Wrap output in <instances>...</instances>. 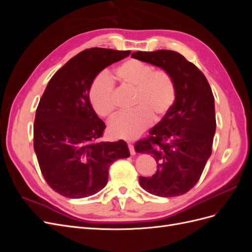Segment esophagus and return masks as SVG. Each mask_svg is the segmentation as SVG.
Instances as JSON below:
<instances>
[{"label":"esophagus","instance_id":"obj_1","mask_svg":"<svg viewBox=\"0 0 252 252\" xmlns=\"http://www.w3.org/2000/svg\"><path fill=\"white\" fill-rule=\"evenodd\" d=\"M128 149H129V152H130V155H131V156H134V155H135V151H134L133 145H131V144H128Z\"/></svg>","mask_w":252,"mask_h":252}]
</instances>
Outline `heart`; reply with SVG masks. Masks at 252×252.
Listing matches in <instances>:
<instances>
[{"label":"heart","instance_id":"obj_1","mask_svg":"<svg viewBox=\"0 0 252 252\" xmlns=\"http://www.w3.org/2000/svg\"><path fill=\"white\" fill-rule=\"evenodd\" d=\"M114 77L123 87L133 90L131 108L133 111L121 114L114 120L109 132L116 139L138 138L152 123L163 120L177 98V88L171 75L138 60H127L114 69ZM93 108L106 120L116 114L113 105V83L107 75L96 77L89 89Z\"/></svg>","mask_w":252,"mask_h":252}]
</instances>
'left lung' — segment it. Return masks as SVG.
I'll return each instance as SVG.
<instances>
[{
    "label": "left lung",
    "instance_id": "1",
    "mask_svg": "<svg viewBox=\"0 0 252 252\" xmlns=\"http://www.w3.org/2000/svg\"><path fill=\"white\" fill-rule=\"evenodd\" d=\"M131 57L161 67L177 88L170 111L134 145L138 154L150 155L158 164L152 177H140V185L158 196L182 195L200 180L212 152L217 122L210 85L199 68L177 51H136Z\"/></svg>",
    "mask_w": 252,
    "mask_h": 252
}]
</instances>
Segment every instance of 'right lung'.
<instances>
[{
    "instance_id": "1",
    "label": "right lung",
    "mask_w": 252,
    "mask_h": 252,
    "mask_svg": "<svg viewBox=\"0 0 252 252\" xmlns=\"http://www.w3.org/2000/svg\"><path fill=\"white\" fill-rule=\"evenodd\" d=\"M130 50L89 48L53 74L37 105L33 148L47 184L70 199L90 196L108 181L110 165L130 156L127 144L98 142L104 122L89 101V89L104 68Z\"/></svg>"
}]
</instances>
